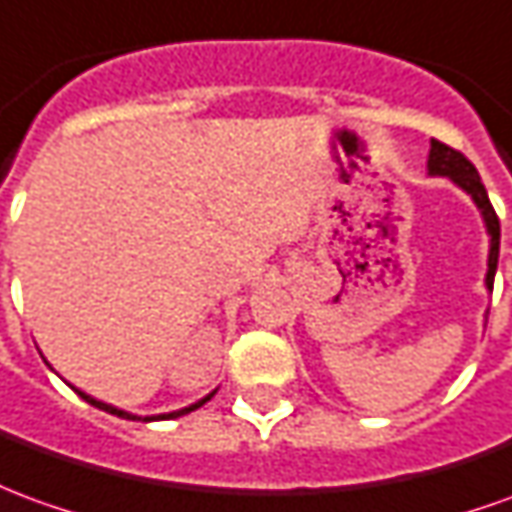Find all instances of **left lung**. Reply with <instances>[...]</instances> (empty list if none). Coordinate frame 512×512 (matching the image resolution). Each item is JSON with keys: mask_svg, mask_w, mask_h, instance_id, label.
I'll return each instance as SVG.
<instances>
[{"mask_svg": "<svg viewBox=\"0 0 512 512\" xmlns=\"http://www.w3.org/2000/svg\"><path fill=\"white\" fill-rule=\"evenodd\" d=\"M430 174H441V177H452V180L466 188L471 199L477 202V207L485 216V224H488V232H491V257H488V288L493 291V274H496V263H499V216L493 210L491 199H488V191L482 185L480 174L474 169V163L468 160L460 149L449 144H441V141H432L430 149Z\"/></svg>", "mask_w": 512, "mask_h": 512, "instance_id": "obj_1", "label": "left lung"}]
</instances>
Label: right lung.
Here are the masks:
<instances>
[{"instance_id":"1","label":"right lung","mask_w":512,"mask_h":512,"mask_svg":"<svg viewBox=\"0 0 512 512\" xmlns=\"http://www.w3.org/2000/svg\"><path fill=\"white\" fill-rule=\"evenodd\" d=\"M82 396V399H85V402H88V405H94V407H99V410H107V413H113V416H119V418H132V421H135V416H130V413H124V410H116V407H110V405H105V402H96V399H91V396H88V393H82V391H77ZM210 396H213V393H210ZM210 396H205V399H202V402H196V405H191V407H185V410H177V413H166V416H157V418H177V416H182V413H191V410H196V407H202L207 402V399H210ZM144 421H149V418H144Z\"/></svg>"}]
</instances>
